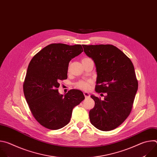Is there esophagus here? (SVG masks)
<instances>
[{
  "instance_id": "1",
  "label": "esophagus",
  "mask_w": 157,
  "mask_h": 157,
  "mask_svg": "<svg viewBox=\"0 0 157 157\" xmlns=\"http://www.w3.org/2000/svg\"><path fill=\"white\" fill-rule=\"evenodd\" d=\"M84 95L86 98H88L90 97V94H89V93L88 92H84Z\"/></svg>"
}]
</instances>
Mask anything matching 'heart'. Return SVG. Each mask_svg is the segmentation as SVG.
I'll return each instance as SVG.
<instances>
[{"instance_id": "b5f03b06", "label": "heart", "mask_w": 157, "mask_h": 157, "mask_svg": "<svg viewBox=\"0 0 157 157\" xmlns=\"http://www.w3.org/2000/svg\"><path fill=\"white\" fill-rule=\"evenodd\" d=\"M86 59H88V58H84L82 60ZM90 84H91L90 81L81 80V81H78V82H76V86L78 88L82 89V90H87V89H88L89 88V87H90Z\"/></svg>"}]
</instances>
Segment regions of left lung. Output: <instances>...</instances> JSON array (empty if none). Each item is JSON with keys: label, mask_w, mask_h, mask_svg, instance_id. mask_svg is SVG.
I'll return each mask as SVG.
<instances>
[{"label": "left lung", "mask_w": 157, "mask_h": 157, "mask_svg": "<svg viewBox=\"0 0 157 157\" xmlns=\"http://www.w3.org/2000/svg\"><path fill=\"white\" fill-rule=\"evenodd\" d=\"M87 56L95 63L97 79L95 91L105 93L104 100L91 95L95 102L89 111V119L98 129L113 130L129 116L138 89L132 62L112 44L82 45Z\"/></svg>", "instance_id": "1"}]
</instances>
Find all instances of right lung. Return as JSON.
I'll return each instance as SVG.
<instances>
[{"label":"right lung","mask_w":157,"mask_h":157,"mask_svg":"<svg viewBox=\"0 0 157 157\" xmlns=\"http://www.w3.org/2000/svg\"><path fill=\"white\" fill-rule=\"evenodd\" d=\"M82 52L81 44L52 43L30 61L23 85L24 96L33 117L44 127L58 130L66 125L73 108L84 99L78 89L64 96L58 89L59 81L68 78L70 61Z\"/></svg>","instance_id":"add662e5"}]
</instances>
